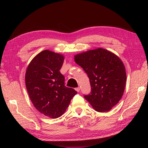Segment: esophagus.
Returning a JSON list of instances; mask_svg holds the SVG:
<instances>
[{
	"label": "esophagus",
	"instance_id": "34e87169",
	"mask_svg": "<svg viewBox=\"0 0 148 148\" xmlns=\"http://www.w3.org/2000/svg\"><path fill=\"white\" fill-rule=\"evenodd\" d=\"M75 90H76L77 92H79V91H80V88H79V87H77V88H76L75 89Z\"/></svg>",
	"mask_w": 148,
	"mask_h": 148
}]
</instances>
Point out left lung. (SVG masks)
I'll return each mask as SVG.
<instances>
[{"label":"left lung","mask_w":148,"mask_h":148,"mask_svg":"<svg viewBox=\"0 0 148 148\" xmlns=\"http://www.w3.org/2000/svg\"><path fill=\"white\" fill-rule=\"evenodd\" d=\"M74 61L86 72L92 91L84 98L97 112H106L117 104L123 95L127 74L121 60L103 48L74 55Z\"/></svg>","instance_id":"obj_1"}]
</instances>
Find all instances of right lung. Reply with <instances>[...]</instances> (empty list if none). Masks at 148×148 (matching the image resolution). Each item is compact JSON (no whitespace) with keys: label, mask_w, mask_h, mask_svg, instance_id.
<instances>
[{"label":"right lung","mask_w":148,"mask_h":148,"mask_svg":"<svg viewBox=\"0 0 148 148\" xmlns=\"http://www.w3.org/2000/svg\"><path fill=\"white\" fill-rule=\"evenodd\" d=\"M64 56L46 49L28 65L25 85L30 100L37 111L51 118L60 117L77 92L65 86L60 70Z\"/></svg>","instance_id":"1"}]
</instances>
